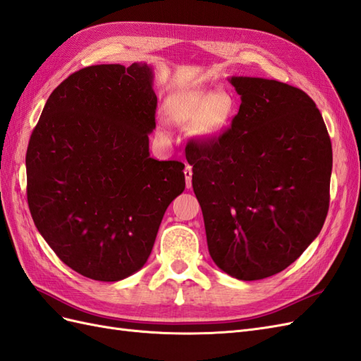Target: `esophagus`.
Here are the masks:
<instances>
[{"instance_id": "34e87169", "label": "esophagus", "mask_w": 361, "mask_h": 361, "mask_svg": "<svg viewBox=\"0 0 361 361\" xmlns=\"http://www.w3.org/2000/svg\"><path fill=\"white\" fill-rule=\"evenodd\" d=\"M184 177H186V188H192V166L186 164V168H184Z\"/></svg>"}]
</instances>
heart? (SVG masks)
<instances>
[{"label":"heart","instance_id":"obj_1","mask_svg":"<svg viewBox=\"0 0 361 361\" xmlns=\"http://www.w3.org/2000/svg\"><path fill=\"white\" fill-rule=\"evenodd\" d=\"M166 116L177 125H193L195 133L207 140L223 135L235 116V102L226 92L186 90L166 99Z\"/></svg>","mask_w":361,"mask_h":361}]
</instances>
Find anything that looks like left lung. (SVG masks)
Masks as SVG:
<instances>
[{
    "label": "left lung",
    "instance_id": "obj_1",
    "mask_svg": "<svg viewBox=\"0 0 361 361\" xmlns=\"http://www.w3.org/2000/svg\"><path fill=\"white\" fill-rule=\"evenodd\" d=\"M241 96L227 131L186 149L212 259L257 281L285 270L317 238L329 207L332 146L307 92L230 79Z\"/></svg>",
    "mask_w": 361,
    "mask_h": 361
}]
</instances>
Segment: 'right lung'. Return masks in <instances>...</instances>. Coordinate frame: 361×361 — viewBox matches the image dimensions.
I'll return each instance as SVG.
<instances>
[{
  "instance_id": "right-lung-1",
  "label": "right lung",
  "mask_w": 361,
  "mask_h": 361,
  "mask_svg": "<svg viewBox=\"0 0 361 361\" xmlns=\"http://www.w3.org/2000/svg\"><path fill=\"white\" fill-rule=\"evenodd\" d=\"M157 96L146 63L91 66L53 90L25 154L36 228L76 273L116 282L149 257L181 161L149 157Z\"/></svg>"
}]
</instances>
